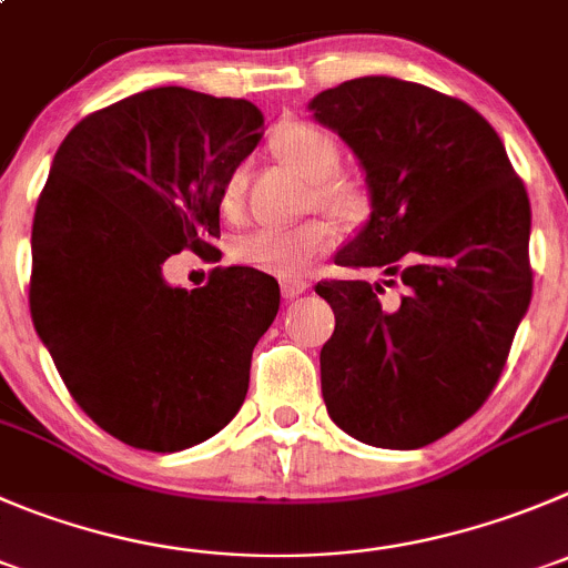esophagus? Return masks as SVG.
Returning a JSON list of instances; mask_svg holds the SVG:
<instances>
[{
	"label": "esophagus",
	"instance_id": "1",
	"mask_svg": "<svg viewBox=\"0 0 568 568\" xmlns=\"http://www.w3.org/2000/svg\"><path fill=\"white\" fill-rule=\"evenodd\" d=\"M306 290H310V284L304 278H295V275H284L281 278V293H284V298H298Z\"/></svg>",
	"mask_w": 568,
	"mask_h": 568
}]
</instances>
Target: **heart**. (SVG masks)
Here are the masks:
<instances>
[{"label": "heart", "instance_id": "b5f03b06", "mask_svg": "<svg viewBox=\"0 0 568 568\" xmlns=\"http://www.w3.org/2000/svg\"><path fill=\"white\" fill-rule=\"evenodd\" d=\"M273 150L281 161H287L301 175L310 178L317 206L345 220H356L365 214L368 192L359 181L339 172L343 148L332 131H326L317 122H310V119H290V122L275 128ZM245 192L247 166L236 164L220 186V212L225 217H236L245 206ZM337 242L339 229L332 220L312 217L298 225H290V229L264 225V229L251 231V234L236 240L234 251L242 262L253 264V267L275 270V273H298V270L310 267L315 258L332 253Z\"/></svg>", "mask_w": 568, "mask_h": 568}]
</instances>
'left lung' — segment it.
<instances>
[{"mask_svg": "<svg viewBox=\"0 0 568 568\" xmlns=\"http://www.w3.org/2000/svg\"><path fill=\"white\" fill-rule=\"evenodd\" d=\"M348 142L371 189L368 225L339 267L382 284L317 281L334 310L321 351L334 424L382 449H420L494 393L530 306V197L499 133L457 97L396 78H356L312 100Z\"/></svg>", "mask_w": 568, "mask_h": 568, "instance_id": "left-lung-1", "label": "left lung"}]
</instances>
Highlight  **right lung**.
<instances>
[{"mask_svg": "<svg viewBox=\"0 0 568 568\" xmlns=\"http://www.w3.org/2000/svg\"><path fill=\"white\" fill-rule=\"evenodd\" d=\"M262 125L247 100L142 91L80 119L41 189L32 323L80 409L133 449H189L245 402L278 281L234 264L181 290L164 262L217 251L220 186Z\"/></svg>", "mask_w": 568, "mask_h": 568, "instance_id": "right-lung-1", "label": "right lung"}]
</instances>
